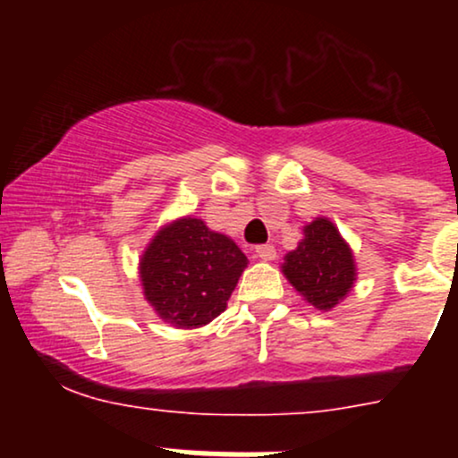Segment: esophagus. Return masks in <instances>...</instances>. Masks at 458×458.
<instances>
[{
    "label": "esophagus",
    "mask_w": 458,
    "mask_h": 458,
    "mask_svg": "<svg viewBox=\"0 0 458 458\" xmlns=\"http://www.w3.org/2000/svg\"><path fill=\"white\" fill-rule=\"evenodd\" d=\"M256 256H259L260 260L269 262V260L276 259V247H273V245H259V247H256Z\"/></svg>",
    "instance_id": "esophagus-1"
}]
</instances>
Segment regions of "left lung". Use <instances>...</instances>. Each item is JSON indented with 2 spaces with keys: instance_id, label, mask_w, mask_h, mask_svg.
I'll list each match as a JSON object with an SVG mask.
<instances>
[{
  "instance_id": "1",
  "label": "left lung",
  "mask_w": 458,
  "mask_h": 458,
  "mask_svg": "<svg viewBox=\"0 0 458 458\" xmlns=\"http://www.w3.org/2000/svg\"><path fill=\"white\" fill-rule=\"evenodd\" d=\"M282 273L310 306L323 312L349 297L357 280L351 245L327 217L303 225V239L284 256Z\"/></svg>"
}]
</instances>
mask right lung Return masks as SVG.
<instances>
[{
    "label": "right lung",
    "instance_id": "add662e5",
    "mask_svg": "<svg viewBox=\"0 0 458 458\" xmlns=\"http://www.w3.org/2000/svg\"><path fill=\"white\" fill-rule=\"evenodd\" d=\"M245 267L247 256L228 234L185 215L157 230L138 271L157 317L172 327L196 329L224 312Z\"/></svg>",
    "mask_w": 458,
    "mask_h": 458
}]
</instances>
